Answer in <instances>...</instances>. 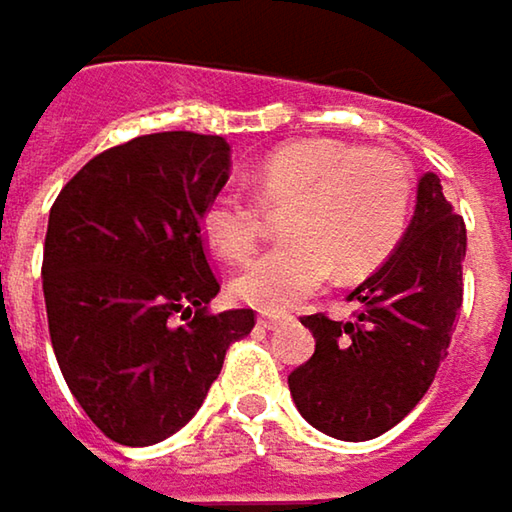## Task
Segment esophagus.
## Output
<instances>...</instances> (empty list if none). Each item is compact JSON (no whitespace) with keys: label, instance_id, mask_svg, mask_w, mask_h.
I'll list each match as a JSON object with an SVG mask.
<instances>
[{"label":"esophagus","instance_id":"obj_1","mask_svg":"<svg viewBox=\"0 0 512 512\" xmlns=\"http://www.w3.org/2000/svg\"><path fill=\"white\" fill-rule=\"evenodd\" d=\"M287 320V314H260L257 317V323L263 326V329H275V326H281Z\"/></svg>","mask_w":512,"mask_h":512}]
</instances>
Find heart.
<instances>
[{"instance_id":"obj_1","label":"heart","mask_w":512,"mask_h":512,"mask_svg":"<svg viewBox=\"0 0 512 512\" xmlns=\"http://www.w3.org/2000/svg\"><path fill=\"white\" fill-rule=\"evenodd\" d=\"M255 195L216 192L204 213L207 243L228 260L255 252L263 208L284 210L287 243L255 257L234 296L260 311H287L317 293L335 272L358 278L400 243L412 210V168L397 151L358 148L344 139H302L266 156L252 174Z\"/></svg>"}]
</instances>
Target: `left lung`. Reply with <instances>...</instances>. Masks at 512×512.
Listing matches in <instances>:
<instances>
[{"label": "left lung", "instance_id": "obj_1", "mask_svg": "<svg viewBox=\"0 0 512 512\" xmlns=\"http://www.w3.org/2000/svg\"><path fill=\"white\" fill-rule=\"evenodd\" d=\"M462 257L465 222L427 171L400 246L350 293L361 305L356 320L302 317L317 347L287 385L311 427L332 439L367 442L418 406L451 347Z\"/></svg>", "mask_w": 512, "mask_h": 512}]
</instances>
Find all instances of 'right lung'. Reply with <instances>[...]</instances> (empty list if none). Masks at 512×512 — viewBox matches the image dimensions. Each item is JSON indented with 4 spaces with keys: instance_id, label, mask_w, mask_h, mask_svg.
Segmentation results:
<instances>
[{
    "instance_id": "right-lung-1",
    "label": "right lung",
    "mask_w": 512,
    "mask_h": 512,
    "mask_svg": "<svg viewBox=\"0 0 512 512\" xmlns=\"http://www.w3.org/2000/svg\"><path fill=\"white\" fill-rule=\"evenodd\" d=\"M222 136L151 133L85 162L44 243L50 341L70 394L118 445L174 436L201 409L255 311L210 314L219 278L201 213L222 192Z\"/></svg>"
}]
</instances>
